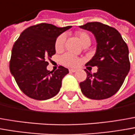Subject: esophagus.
<instances>
[{
	"instance_id": "obj_1",
	"label": "esophagus",
	"mask_w": 135,
	"mask_h": 135,
	"mask_svg": "<svg viewBox=\"0 0 135 135\" xmlns=\"http://www.w3.org/2000/svg\"><path fill=\"white\" fill-rule=\"evenodd\" d=\"M69 72H76L77 69H69Z\"/></svg>"
}]
</instances>
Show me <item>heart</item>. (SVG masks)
Listing matches in <instances>:
<instances>
[{"label":"heart","mask_w":135,"mask_h":135,"mask_svg":"<svg viewBox=\"0 0 135 135\" xmlns=\"http://www.w3.org/2000/svg\"><path fill=\"white\" fill-rule=\"evenodd\" d=\"M76 35L83 45L86 42H90V36L85 32H78V33H77ZM65 40H66V35L65 34H61L57 38V40L55 41V44H54L56 51H61L63 49ZM60 61L65 66H67L69 67H75L80 63L81 60L72 54L66 53L61 57Z\"/></svg>","instance_id":"1"}]
</instances>
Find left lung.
<instances>
[{"instance_id":"1","label":"left lung","mask_w":135,"mask_h":135,"mask_svg":"<svg viewBox=\"0 0 135 135\" xmlns=\"http://www.w3.org/2000/svg\"><path fill=\"white\" fill-rule=\"evenodd\" d=\"M79 27L91 32L97 44L95 55L86 66H97L98 70L91 74L85 69L87 77L80 83L81 92L91 99L110 98L119 90L130 70L128 46L114 27L100 22Z\"/></svg>"}]
</instances>
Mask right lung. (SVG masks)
<instances>
[{"instance_id":"right-lung-1","label":"right lung","mask_w":135,"mask_h":135,"mask_svg":"<svg viewBox=\"0 0 135 135\" xmlns=\"http://www.w3.org/2000/svg\"><path fill=\"white\" fill-rule=\"evenodd\" d=\"M71 27L42 23L27 28L15 42L9 70L18 86L28 97L46 100L58 93L69 70L60 66L57 70L49 71L46 59L56 53L54 44L58 36Z\"/></svg>"}]
</instances>
